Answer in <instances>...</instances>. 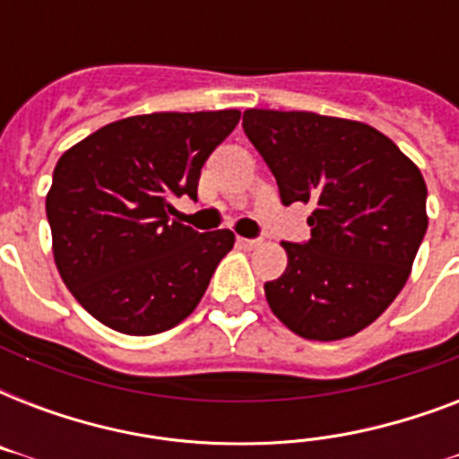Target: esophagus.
I'll list each match as a JSON object with an SVG mask.
<instances>
[{"mask_svg":"<svg viewBox=\"0 0 459 459\" xmlns=\"http://www.w3.org/2000/svg\"><path fill=\"white\" fill-rule=\"evenodd\" d=\"M238 245L245 247V250H255L262 245V238H238Z\"/></svg>","mask_w":459,"mask_h":459,"instance_id":"obj_1","label":"esophagus"}]
</instances>
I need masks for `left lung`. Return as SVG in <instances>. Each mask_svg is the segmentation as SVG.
<instances>
[{
	"label": "left lung",
	"mask_w": 459,
	"mask_h": 459,
	"mask_svg": "<svg viewBox=\"0 0 459 459\" xmlns=\"http://www.w3.org/2000/svg\"><path fill=\"white\" fill-rule=\"evenodd\" d=\"M243 131L281 202L312 204L305 243L266 281L272 312L302 338L338 341L369 326L403 290L427 233V183L384 133L312 111L247 109Z\"/></svg>",
	"instance_id": "8db88e82"
}]
</instances>
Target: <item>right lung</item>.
<instances>
[{"instance_id":"obj_1","label":"right lung","mask_w":459,"mask_h":459,"mask_svg":"<svg viewBox=\"0 0 459 459\" xmlns=\"http://www.w3.org/2000/svg\"><path fill=\"white\" fill-rule=\"evenodd\" d=\"M238 121L236 109L121 118L61 154L47 195L54 262L104 326L161 333L202 300L236 236L176 221L171 200H197L202 166Z\"/></svg>"}]
</instances>
